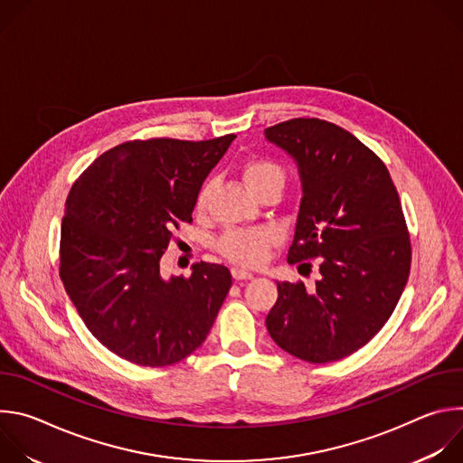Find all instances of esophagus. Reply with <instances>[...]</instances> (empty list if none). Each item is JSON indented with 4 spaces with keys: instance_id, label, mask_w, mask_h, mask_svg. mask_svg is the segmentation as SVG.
I'll use <instances>...</instances> for the list:
<instances>
[{
    "instance_id": "1",
    "label": "esophagus",
    "mask_w": 463,
    "mask_h": 463,
    "mask_svg": "<svg viewBox=\"0 0 463 463\" xmlns=\"http://www.w3.org/2000/svg\"><path fill=\"white\" fill-rule=\"evenodd\" d=\"M232 277H234V280H250V279H254L252 273H249L245 269H240V268H232Z\"/></svg>"
}]
</instances>
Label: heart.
Returning <instances> with one entry per match:
<instances>
[{"instance_id": "b5f03b06", "label": "heart", "mask_w": 463, "mask_h": 463, "mask_svg": "<svg viewBox=\"0 0 463 463\" xmlns=\"http://www.w3.org/2000/svg\"><path fill=\"white\" fill-rule=\"evenodd\" d=\"M241 174L245 183L250 186V190H256L258 186L271 181L284 183V170L268 157H252L245 161L241 166ZM211 190H213L211 181L202 184L200 192L195 195V213H203L207 209ZM275 241H277V236L271 231L234 229V231H227L218 240L216 247L223 258L236 263V266L256 268L268 258Z\"/></svg>"}]
</instances>
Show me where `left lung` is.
Returning a JSON list of instances; mask_svg holds the SVG:
<instances>
[{
	"instance_id": "8db88e82",
	"label": "left lung",
	"mask_w": 463,
	"mask_h": 463,
	"mask_svg": "<svg viewBox=\"0 0 463 463\" xmlns=\"http://www.w3.org/2000/svg\"><path fill=\"white\" fill-rule=\"evenodd\" d=\"M295 157L302 203L288 261L318 260L320 280L279 282L266 324L288 354L315 364L345 359L386 324L407 286L412 247L384 163L345 128L291 118L266 128Z\"/></svg>"
}]
</instances>
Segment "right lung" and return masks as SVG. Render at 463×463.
I'll use <instances>...</instances> for the list:
<instances>
[{
    "mask_svg": "<svg viewBox=\"0 0 463 463\" xmlns=\"http://www.w3.org/2000/svg\"><path fill=\"white\" fill-rule=\"evenodd\" d=\"M234 134L122 143L70 190L60 231V279L86 327L137 366H170L207 339L232 286L220 263L163 280L174 229L192 223L195 195Z\"/></svg>",
    "mask_w": 463,
    "mask_h": 463,
    "instance_id": "right-lung-1",
    "label": "right lung"
}]
</instances>
